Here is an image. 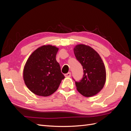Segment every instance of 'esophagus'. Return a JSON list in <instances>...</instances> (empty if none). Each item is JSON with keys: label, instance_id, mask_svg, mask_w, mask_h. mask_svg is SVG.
Segmentation results:
<instances>
[{"label": "esophagus", "instance_id": "34e87169", "mask_svg": "<svg viewBox=\"0 0 131 131\" xmlns=\"http://www.w3.org/2000/svg\"><path fill=\"white\" fill-rule=\"evenodd\" d=\"M64 76L66 77H70L71 76V73L70 72H68V73H67L64 75Z\"/></svg>", "mask_w": 131, "mask_h": 131}]
</instances>
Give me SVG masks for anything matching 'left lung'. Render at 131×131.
Returning <instances> with one entry per match:
<instances>
[{"instance_id": "left-lung-1", "label": "left lung", "mask_w": 131, "mask_h": 131, "mask_svg": "<svg viewBox=\"0 0 131 131\" xmlns=\"http://www.w3.org/2000/svg\"><path fill=\"white\" fill-rule=\"evenodd\" d=\"M74 52L84 70L81 80L75 81L78 92L89 97L97 94L103 88L106 80L105 66L101 57L92 47L79 44L75 46Z\"/></svg>"}]
</instances>
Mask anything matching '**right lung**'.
I'll return each mask as SVG.
<instances>
[{
    "label": "right lung",
    "mask_w": 131,
    "mask_h": 131,
    "mask_svg": "<svg viewBox=\"0 0 131 131\" xmlns=\"http://www.w3.org/2000/svg\"><path fill=\"white\" fill-rule=\"evenodd\" d=\"M58 51L54 46H42L30 54L26 63L23 80L28 89L38 96L53 94L65 78L56 59Z\"/></svg>",
    "instance_id": "add662e5"
}]
</instances>
